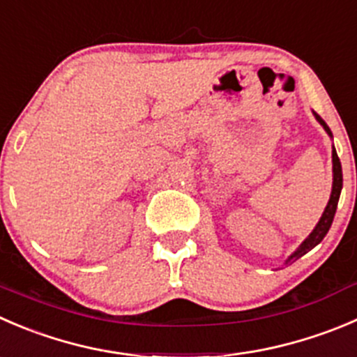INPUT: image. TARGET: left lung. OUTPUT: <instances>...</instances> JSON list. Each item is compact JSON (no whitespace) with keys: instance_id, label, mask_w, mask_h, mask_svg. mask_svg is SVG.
I'll use <instances>...</instances> for the list:
<instances>
[{"instance_id":"1","label":"left lung","mask_w":357,"mask_h":357,"mask_svg":"<svg viewBox=\"0 0 357 357\" xmlns=\"http://www.w3.org/2000/svg\"><path fill=\"white\" fill-rule=\"evenodd\" d=\"M317 119V122L321 123V126L324 127V130H326L328 134L331 136V130L330 127L326 126V122H324L323 119H321L317 113H314ZM340 192H342V165H340V158H338L337 151H335L333 148V190H331V197H330V202H328L326 209H324L323 216H321L319 223L316 225V228L312 230V234L309 235V237L305 238V241L302 242V245H300L298 249H296L295 252H293L291 256L288 258V261L286 263H293L296 261L298 258H302L305 252H309L310 249L316 248L317 244H319L321 241L324 238V235L328 234V230H330L331 223H333V218H335V213H337V206H338V199H340Z\"/></svg>"}]
</instances>
